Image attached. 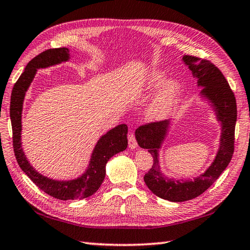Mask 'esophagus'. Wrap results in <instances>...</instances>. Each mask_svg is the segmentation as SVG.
<instances>
[{"instance_id":"obj_1","label":"esophagus","mask_w":250,"mask_h":250,"mask_svg":"<svg viewBox=\"0 0 250 250\" xmlns=\"http://www.w3.org/2000/svg\"><path fill=\"white\" fill-rule=\"evenodd\" d=\"M128 139H129V147L131 149H135L136 147H138V143H136L135 136H134L133 133H130L128 135Z\"/></svg>"}]
</instances>
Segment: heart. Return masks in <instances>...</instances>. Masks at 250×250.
I'll use <instances>...</instances> for the list:
<instances>
[{
  "instance_id": "heart-1",
  "label": "heart",
  "mask_w": 250,
  "mask_h": 250,
  "mask_svg": "<svg viewBox=\"0 0 250 250\" xmlns=\"http://www.w3.org/2000/svg\"><path fill=\"white\" fill-rule=\"evenodd\" d=\"M167 73L164 70L151 71L142 82L141 91L149 92L154 91L163 84ZM181 92V84L177 80H170L164 85L163 89L151 102L148 108V117L153 120H163L172 114L173 109L177 105Z\"/></svg>"
}]
</instances>
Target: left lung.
Returning a JSON list of instances; mask_svg holds the SVG:
<instances>
[{"mask_svg": "<svg viewBox=\"0 0 250 250\" xmlns=\"http://www.w3.org/2000/svg\"><path fill=\"white\" fill-rule=\"evenodd\" d=\"M182 62L197 79V86L203 87L200 100L207 102L221 125L220 143L212 163L194 179L178 180L170 178L161 170L159 151L172 126L173 120H165L142 125L135 131V139L141 148L147 149L154 164L144 175L145 184L156 196L173 203L193 199L203 194L216 182L229 161L234 151V132L237 119L236 101L226 78L218 68L208 61L184 55Z\"/></svg>", "mask_w": 250, "mask_h": 250, "instance_id": "1", "label": "left lung"}]
</instances>
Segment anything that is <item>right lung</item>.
Returning <instances> with one entry per match:
<instances>
[{
  "instance_id": "right-lung-1",
  "label": "right lung",
  "mask_w": 250,
  "mask_h": 250,
  "mask_svg": "<svg viewBox=\"0 0 250 250\" xmlns=\"http://www.w3.org/2000/svg\"><path fill=\"white\" fill-rule=\"evenodd\" d=\"M70 51L67 47L50 48L39 54L28 62L24 71L15 83L11 96V115L13 129V145L19 167L32 182L43 192L61 200L82 199L94 194L103 183L106 174V164L112 156L128 147V126L119 125L107 131L96 142L84 172L71 180H55L47 178L34 169L29 163L21 146V117L26 93L36 77L38 69L60 65L70 60Z\"/></svg>"
}]
</instances>
